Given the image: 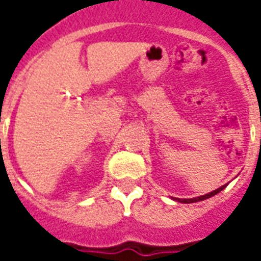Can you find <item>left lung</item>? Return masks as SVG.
<instances>
[{
  "label": "left lung",
  "instance_id": "obj_1",
  "mask_svg": "<svg viewBox=\"0 0 261 261\" xmlns=\"http://www.w3.org/2000/svg\"><path fill=\"white\" fill-rule=\"evenodd\" d=\"M225 187H226V185H224V186H221L219 189H217V190H214V192L208 193V194H204V196H200V197H194V198H175V200H177L179 202H185V204H190V202H197V201H202V200H207V198H210V197L215 196V194H218L219 192H222Z\"/></svg>",
  "mask_w": 261,
  "mask_h": 261
}]
</instances>
